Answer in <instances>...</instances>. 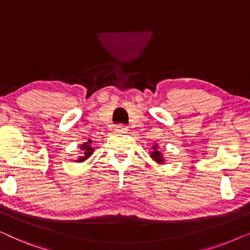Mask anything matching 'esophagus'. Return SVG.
Listing matches in <instances>:
<instances>
[{
    "label": "esophagus",
    "mask_w": 250,
    "mask_h": 250,
    "mask_svg": "<svg viewBox=\"0 0 250 250\" xmlns=\"http://www.w3.org/2000/svg\"><path fill=\"white\" fill-rule=\"evenodd\" d=\"M115 131L117 133H127L128 127H127V126H124V125H117L115 127Z\"/></svg>",
    "instance_id": "1"
}]
</instances>
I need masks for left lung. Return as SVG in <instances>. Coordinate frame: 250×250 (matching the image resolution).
<instances>
[{"label":"left lung","mask_w":250,"mask_h":250,"mask_svg":"<svg viewBox=\"0 0 250 250\" xmlns=\"http://www.w3.org/2000/svg\"><path fill=\"white\" fill-rule=\"evenodd\" d=\"M150 157H151L152 160H155V162L158 164V165H163V164H165V158H164V155L160 151V148L159 146L155 143V145L151 146V151H150Z\"/></svg>","instance_id":"left-lung-1"}]
</instances>
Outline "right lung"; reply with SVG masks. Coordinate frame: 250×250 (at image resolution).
<instances>
[{"instance_id":"add662e5","label":"right lung","mask_w":250,"mask_h":250,"mask_svg":"<svg viewBox=\"0 0 250 250\" xmlns=\"http://www.w3.org/2000/svg\"><path fill=\"white\" fill-rule=\"evenodd\" d=\"M80 152L81 155L78 156V158L75 160L76 163H83L85 160L90 158V157L93 155L94 148L92 146V140L88 139L87 142H84L83 145L80 146Z\"/></svg>"}]
</instances>
